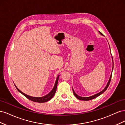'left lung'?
Returning a JSON list of instances; mask_svg holds the SVG:
<instances>
[{"instance_id": "left-lung-1", "label": "left lung", "mask_w": 125, "mask_h": 125, "mask_svg": "<svg viewBox=\"0 0 125 125\" xmlns=\"http://www.w3.org/2000/svg\"><path fill=\"white\" fill-rule=\"evenodd\" d=\"M99 33L101 34V35H103V34H102L101 32H100V31H99ZM109 48H110V47H109ZM111 55H112V54H111ZM112 59H113V57H112ZM113 69H112V71H113ZM112 74V73H111V76H110V78H109V79L108 82V83H107V84L106 86H105V88H104V89L103 90H102L101 92H99V93H97V94H94V95H92V96H89V97H81V96H80L78 95L77 94L74 92L73 89V94H74V96H75V97H76V98H77L78 99L80 100H82V101H89V100H92V99H95V98H96V97H97V96H99V95H100L101 94H102L103 93V92H104L105 91L107 90V89L108 88V86H109V83H110L111 80Z\"/></svg>"}]
</instances>
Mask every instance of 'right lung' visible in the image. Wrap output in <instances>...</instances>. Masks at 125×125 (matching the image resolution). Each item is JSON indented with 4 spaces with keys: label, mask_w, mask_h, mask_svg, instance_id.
Masks as SVG:
<instances>
[{
    "label": "right lung",
    "mask_w": 125,
    "mask_h": 125,
    "mask_svg": "<svg viewBox=\"0 0 125 125\" xmlns=\"http://www.w3.org/2000/svg\"><path fill=\"white\" fill-rule=\"evenodd\" d=\"M59 77V75H58L57 77L56 80V82H55V83L53 89H52V90L48 94H47L46 95H45V96H43V97H33V96H29V95H27V94H26L22 92V91H21L19 89L16 85H15V86L16 87V88H17V89L18 90V91L19 92H20L21 94H23V95L24 96H25L26 98H28V99L30 100L31 101H33V102H38V103H44V102H47L48 101H50V100H51L52 98V97L54 96L55 93L56 92V89H57V86Z\"/></svg>",
    "instance_id": "right-lung-1"
}]
</instances>
